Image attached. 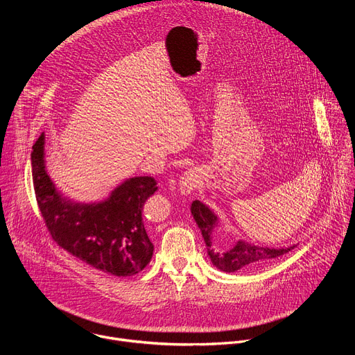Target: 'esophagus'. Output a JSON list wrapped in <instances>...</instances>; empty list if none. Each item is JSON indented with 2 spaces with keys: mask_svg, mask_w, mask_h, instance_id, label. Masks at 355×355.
Masks as SVG:
<instances>
[{
  "mask_svg": "<svg viewBox=\"0 0 355 355\" xmlns=\"http://www.w3.org/2000/svg\"><path fill=\"white\" fill-rule=\"evenodd\" d=\"M200 184V174L196 168H189L180 178V191L184 195L193 192Z\"/></svg>",
  "mask_w": 355,
  "mask_h": 355,
  "instance_id": "obj_1",
  "label": "esophagus"
}]
</instances>
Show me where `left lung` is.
Segmentation results:
<instances>
[{
  "label": "left lung",
  "mask_w": 355,
  "mask_h": 355,
  "mask_svg": "<svg viewBox=\"0 0 355 355\" xmlns=\"http://www.w3.org/2000/svg\"><path fill=\"white\" fill-rule=\"evenodd\" d=\"M191 214L200 229L202 237L205 240L208 256L212 264L225 272H234L241 268L259 266L264 261L281 257L286 254L288 251L295 248V245L284 247V248H270L260 247L239 240L229 250H219L215 244V227L218 225L216 215L199 200H193L191 205Z\"/></svg>",
  "instance_id": "1"
}]
</instances>
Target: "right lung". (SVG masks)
Segmentation results:
<instances>
[{
	"label": "right lung",
	"mask_w": 355,
	"mask_h": 355,
	"mask_svg": "<svg viewBox=\"0 0 355 355\" xmlns=\"http://www.w3.org/2000/svg\"><path fill=\"white\" fill-rule=\"evenodd\" d=\"M44 135L32 146V177L44 225L58 245L88 266L130 277L151 260L155 245L143 225V205L157 191L153 177H133L98 204L63 198L44 170Z\"/></svg>",
	"instance_id": "1"
}]
</instances>
